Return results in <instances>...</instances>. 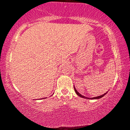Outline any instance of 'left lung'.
Here are the masks:
<instances>
[{"mask_svg":"<svg viewBox=\"0 0 130 130\" xmlns=\"http://www.w3.org/2000/svg\"><path fill=\"white\" fill-rule=\"evenodd\" d=\"M74 91H75V92H76V94H77V95H78V96H80V97H82V98H87V97H86V96H83V95H82L81 94H80L79 93V92H77V91L76 90V89H75V87H74ZM106 93H105L103 94V95H100V96H96V97L91 98H87V99H99V98H101V97H103V96H104V95H106Z\"/></svg>","mask_w":130,"mask_h":130,"instance_id":"left-lung-1","label":"left lung"}]
</instances>
